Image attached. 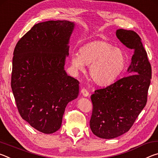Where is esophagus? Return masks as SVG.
Masks as SVG:
<instances>
[{
  "label": "esophagus",
  "instance_id": "obj_1",
  "mask_svg": "<svg viewBox=\"0 0 158 158\" xmlns=\"http://www.w3.org/2000/svg\"><path fill=\"white\" fill-rule=\"evenodd\" d=\"M81 94L83 95V96H84V97H89V93L87 91L86 89H81Z\"/></svg>",
  "mask_w": 158,
  "mask_h": 158
}]
</instances>
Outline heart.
I'll return each instance as SVG.
<instances>
[{
	"label": "heart",
	"mask_w": 158,
	"mask_h": 158,
	"mask_svg": "<svg viewBox=\"0 0 158 158\" xmlns=\"http://www.w3.org/2000/svg\"><path fill=\"white\" fill-rule=\"evenodd\" d=\"M127 63L125 52L103 40L93 41L80 48L79 53L71 55L70 63L74 71L84 72L89 65V76L99 85H107L116 79Z\"/></svg>",
	"instance_id": "1"
}]
</instances>
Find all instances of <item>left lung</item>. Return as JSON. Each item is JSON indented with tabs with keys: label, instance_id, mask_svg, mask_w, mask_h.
<instances>
[{
	"label": "left lung",
	"instance_id": "8db88e82",
	"mask_svg": "<svg viewBox=\"0 0 158 158\" xmlns=\"http://www.w3.org/2000/svg\"><path fill=\"white\" fill-rule=\"evenodd\" d=\"M116 37L134 50L127 68L129 75L95 90L90 127L102 139H114L129 130L146 105L151 79V66L141 39L133 31L118 29Z\"/></svg>",
	"mask_w": 158,
	"mask_h": 158
}]
</instances>
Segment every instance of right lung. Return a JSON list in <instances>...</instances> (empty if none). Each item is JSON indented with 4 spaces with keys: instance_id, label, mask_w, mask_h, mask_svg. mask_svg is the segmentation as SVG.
Masks as SVG:
<instances>
[{
    "instance_id": "1",
    "label": "right lung",
    "mask_w": 158,
    "mask_h": 158,
    "mask_svg": "<svg viewBox=\"0 0 158 158\" xmlns=\"http://www.w3.org/2000/svg\"><path fill=\"white\" fill-rule=\"evenodd\" d=\"M74 26L66 20L38 23L15 48L11 87L18 111L42 133L60 129L67 105L78 97L79 82L64 68Z\"/></svg>"
}]
</instances>
